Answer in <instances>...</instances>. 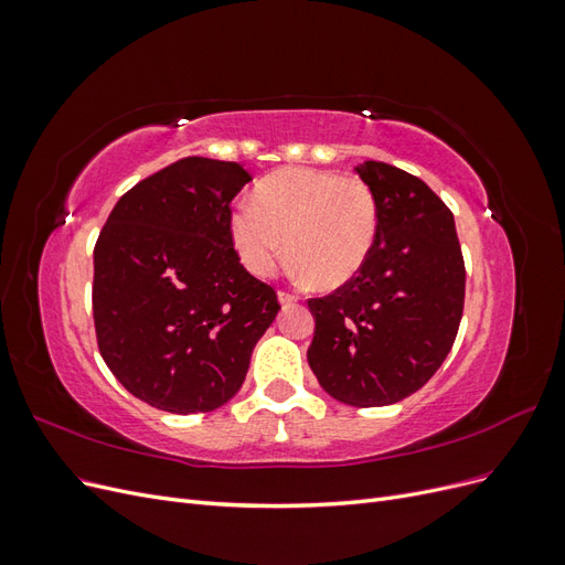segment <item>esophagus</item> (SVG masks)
<instances>
[{
    "mask_svg": "<svg viewBox=\"0 0 565 565\" xmlns=\"http://www.w3.org/2000/svg\"><path fill=\"white\" fill-rule=\"evenodd\" d=\"M278 299H280V303H282V306H289V303H295L299 297H297V295H292V292H287V289H280V292H278Z\"/></svg>",
    "mask_w": 565,
    "mask_h": 565,
    "instance_id": "esophagus-1",
    "label": "esophagus"
}]
</instances>
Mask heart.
<instances>
[{
	"label": "heart",
	"mask_w": 565,
	"mask_h": 565,
	"mask_svg": "<svg viewBox=\"0 0 565 565\" xmlns=\"http://www.w3.org/2000/svg\"><path fill=\"white\" fill-rule=\"evenodd\" d=\"M377 231V198L365 179L306 167L262 179L252 204L231 216L233 245L252 276H273L289 252L301 276L324 289L341 287L365 266Z\"/></svg>",
	"instance_id": "heart-1"
}]
</instances>
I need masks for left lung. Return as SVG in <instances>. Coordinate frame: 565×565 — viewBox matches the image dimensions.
I'll use <instances>...</instances> for the list:
<instances>
[{
  "label": "left lung",
  "mask_w": 565,
  "mask_h": 565,
  "mask_svg": "<svg viewBox=\"0 0 565 565\" xmlns=\"http://www.w3.org/2000/svg\"><path fill=\"white\" fill-rule=\"evenodd\" d=\"M380 207L365 266L309 299V365L332 398L377 407L407 398L450 353L465 311V256L452 212L422 179L367 160L355 167Z\"/></svg>",
  "instance_id": "obj_1"
}]
</instances>
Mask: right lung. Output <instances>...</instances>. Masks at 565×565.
<instances>
[{
  "mask_svg": "<svg viewBox=\"0 0 565 565\" xmlns=\"http://www.w3.org/2000/svg\"><path fill=\"white\" fill-rule=\"evenodd\" d=\"M237 162L183 158L117 200L94 247V328L129 393L174 415L210 413L243 386L276 289L241 264L231 202Z\"/></svg>",
  "mask_w": 565,
  "mask_h": 565,
  "instance_id": "add662e5",
  "label": "right lung"
}]
</instances>
